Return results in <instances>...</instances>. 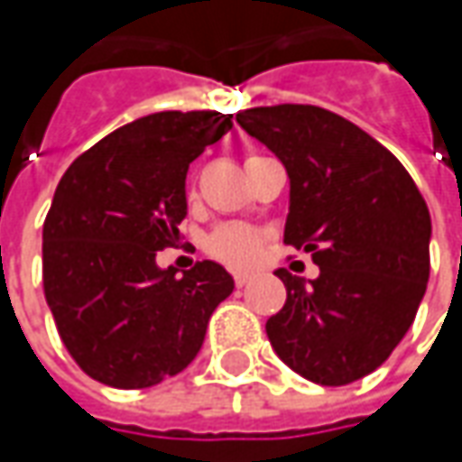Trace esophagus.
Returning a JSON list of instances; mask_svg holds the SVG:
<instances>
[{
	"label": "esophagus",
	"instance_id": "obj_1",
	"mask_svg": "<svg viewBox=\"0 0 462 462\" xmlns=\"http://www.w3.org/2000/svg\"><path fill=\"white\" fill-rule=\"evenodd\" d=\"M249 280H252V275H249V273H234V282H236L239 288H244Z\"/></svg>",
	"mask_w": 462,
	"mask_h": 462
}]
</instances>
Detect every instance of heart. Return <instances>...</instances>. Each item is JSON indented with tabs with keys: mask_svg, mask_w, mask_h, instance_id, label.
<instances>
[{
	"mask_svg": "<svg viewBox=\"0 0 462 462\" xmlns=\"http://www.w3.org/2000/svg\"><path fill=\"white\" fill-rule=\"evenodd\" d=\"M208 249L213 257H218L231 267H246L259 257L262 252V236L252 226L244 223H223L218 226L210 239H208Z\"/></svg>",
	"mask_w": 462,
	"mask_h": 462,
	"instance_id": "obj_1",
	"label": "heart"
}]
</instances>
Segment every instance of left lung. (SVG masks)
<instances>
[{"mask_svg":"<svg viewBox=\"0 0 462 462\" xmlns=\"http://www.w3.org/2000/svg\"><path fill=\"white\" fill-rule=\"evenodd\" d=\"M291 180L282 239L310 252L316 280L288 288L267 319L277 357L321 385H346L388 360L430 280L432 218L399 159L342 116L313 105L236 113Z\"/></svg>","mask_w":462,"mask_h":462,"instance_id":"obj_1","label":"left lung"}]
</instances>
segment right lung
I'll return each instance as SVG.
<instances>
[{
  "label": "right lung",
  "mask_w": 462,
  "mask_h": 462,
  "mask_svg": "<svg viewBox=\"0 0 462 462\" xmlns=\"http://www.w3.org/2000/svg\"><path fill=\"white\" fill-rule=\"evenodd\" d=\"M234 128L216 110L152 113L74 159L43 223V291L69 355L95 381L149 388L182 373L234 291L218 262L182 275L156 254L180 241L185 177Z\"/></svg>",
  "instance_id": "obj_1"
}]
</instances>
